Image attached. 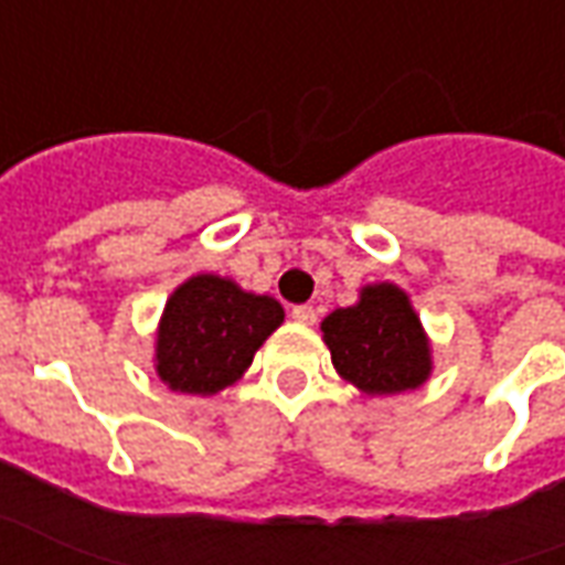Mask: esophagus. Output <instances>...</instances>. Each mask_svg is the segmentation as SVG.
Returning a JSON list of instances; mask_svg holds the SVG:
<instances>
[{
  "instance_id": "obj_1",
  "label": "esophagus",
  "mask_w": 565,
  "mask_h": 565,
  "mask_svg": "<svg viewBox=\"0 0 565 565\" xmlns=\"http://www.w3.org/2000/svg\"><path fill=\"white\" fill-rule=\"evenodd\" d=\"M291 319H295V322H300V324H316L319 312L312 310L310 303H300V307H295V310H291Z\"/></svg>"
}]
</instances>
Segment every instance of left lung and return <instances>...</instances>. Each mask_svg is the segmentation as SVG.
Listing matches in <instances>:
<instances>
[{"instance_id":"obj_1","label":"left lung","mask_w":565,"mask_h":565,"mask_svg":"<svg viewBox=\"0 0 565 565\" xmlns=\"http://www.w3.org/2000/svg\"><path fill=\"white\" fill-rule=\"evenodd\" d=\"M322 340L343 382L367 397L422 388L434 373V349L413 300L394 282L361 286L352 307L324 316Z\"/></svg>"}]
</instances>
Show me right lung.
<instances>
[{
	"instance_id": "obj_1",
	"label": "right lung",
	"mask_w": 565,
	"mask_h": 565,
	"mask_svg": "<svg viewBox=\"0 0 565 565\" xmlns=\"http://www.w3.org/2000/svg\"><path fill=\"white\" fill-rule=\"evenodd\" d=\"M282 319L277 298L220 274H195L164 300L152 352L156 376L180 394L213 397L249 370Z\"/></svg>"
}]
</instances>
